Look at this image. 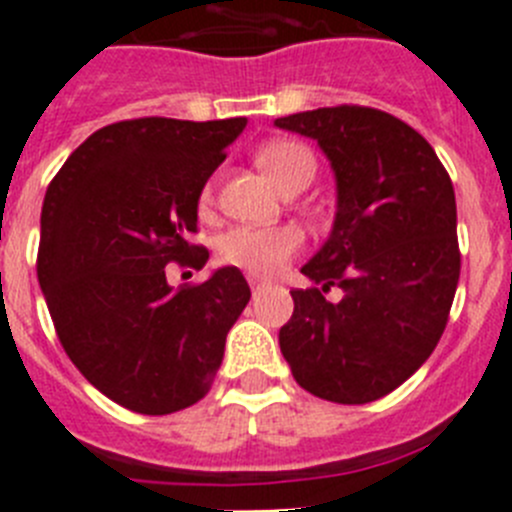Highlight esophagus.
<instances>
[{"label": "esophagus", "instance_id": "obj_1", "mask_svg": "<svg viewBox=\"0 0 512 512\" xmlns=\"http://www.w3.org/2000/svg\"><path fill=\"white\" fill-rule=\"evenodd\" d=\"M248 284H251V287L256 289V287H259V284H261V279L256 277V274H248Z\"/></svg>", "mask_w": 512, "mask_h": 512}]
</instances>
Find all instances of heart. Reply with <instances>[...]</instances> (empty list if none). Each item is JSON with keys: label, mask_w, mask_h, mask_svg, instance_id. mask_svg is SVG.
Wrapping results in <instances>:
<instances>
[{"label": "heart", "mask_w": 512, "mask_h": 512, "mask_svg": "<svg viewBox=\"0 0 512 512\" xmlns=\"http://www.w3.org/2000/svg\"><path fill=\"white\" fill-rule=\"evenodd\" d=\"M261 169L284 189L310 184L315 176V156L300 140H271L256 153ZM212 187L202 192V205H210ZM305 243V233L297 225H271V228H256V225H235L225 230L215 241V256L220 264L233 269L248 271V274H266L287 264Z\"/></svg>", "instance_id": "heart-1"}]
</instances>
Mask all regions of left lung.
I'll use <instances>...</instances> for the list:
<instances>
[{
	"mask_svg": "<svg viewBox=\"0 0 512 512\" xmlns=\"http://www.w3.org/2000/svg\"><path fill=\"white\" fill-rule=\"evenodd\" d=\"M318 140L338 182L333 233L292 289L279 346L302 390L338 405L390 395L433 354L461 271L456 197L431 143L395 115L338 104L274 120ZM342 289V300L325 294Z\"/></svg>",
	"mask_w": 512,
	"mask_h": 512,
	"instance_id": "obj_1",
	"label": "left lung"
}]
</instances>
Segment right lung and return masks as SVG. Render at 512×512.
<instances>
[{"label": "right lung", "mask_w": 512, "mask_h": 512, "mask_svg": "<svg viewBox=\"0 0 512 512\" xmlns=\"http://www.w3.org/2000/svg\"><path fill=\"white\" fill-rule=\"evenodd\" d=\"M246 117H138L89 135L48 184L38 279L58 341L102 395L169 415L210 392L225 336L251 300L233 266L169 287L166 266L200 271L189 243L212 171Z\"/></svg>", "instance_id": "add662e5"}]
</instances>
